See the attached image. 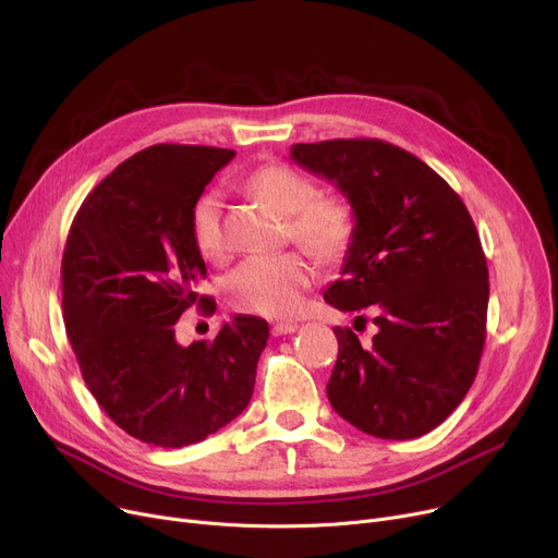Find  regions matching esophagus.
I'll return each instance as SVG.
<instances>
[{"instance_id":"esophagus-1","label":"esophagus","mask_w":558,"mask_h":558,"mask_svg":"<svg viewBox=\"0 0 558 558\" xmlns=\"http://www.w3.org/2000/svg\"><path fill=\"white\" fill-rule=\"evenodd\" d=\"M296 330H299V324H287V320H280V324H276V326L271 328V332H274L276 337L291 335V332H296Z\"/></svg>"}]
</instances>
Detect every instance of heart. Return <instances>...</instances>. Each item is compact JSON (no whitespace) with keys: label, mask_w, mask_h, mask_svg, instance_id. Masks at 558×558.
Returning a JSON list of instances; mask_svg holds the SVG:
<instances>
[{"label":"heart","mask_w":558,"mask_h":558,"mask_svg":"<svg viewBox=\"0 0 558 558\" xmlns=\"http://www.w3.org/2000/svg\"><path fill=\"white\" fill-rule=\"evenodd\" d=\"M248 187L271 208L289 215L291 240L316 259L335 262L353 244L355 213L341 196H318L316 185L287 165H264L248 179ZM223 196L210 190L196 198L190 232L198 253L208 259L223 255L221 230ZM314 280V264L305 253L287 251L251 255L226 280L230 303L262 316H289L301 307L305 289Z\"/></svg>","instance_id":"b5f03b06"}]
</instances>
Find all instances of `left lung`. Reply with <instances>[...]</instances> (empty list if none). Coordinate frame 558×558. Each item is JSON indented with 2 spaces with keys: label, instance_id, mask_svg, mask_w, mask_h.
<instances>
[{
  "label": "left lung",
  "instance_id": "8db88e82",
  "mask_svg": "<svg viewBox=\"0 0 558 558\" xmlns=\"http://www.w3.org/2000/svg\"><path fill=\"white\" fill-rule=\"evenodd\" d=\"M291 160L335 183L355 213L341 278L324 299L377 310L368 345L335 328L328 400L377 438L423 436L465 398L484 350L488 267L473 217L432 167L383 140L294 144Z\"/></svg>",
  "mask_w": 558,
  "mask_h": 558
}]
</instances>
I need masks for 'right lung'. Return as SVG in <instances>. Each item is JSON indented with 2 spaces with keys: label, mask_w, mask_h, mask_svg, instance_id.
<instances>
[{
  "label": "right lung",
  "mask_w": 558,
  "mask_h": 558,
  "mask_svg": "<svg viewBox=\"0 0 558 558\" xmlns=\"http://www.w3.org/2000/svg\"><path fill=\"white\" fill-rule=\"evenodd\" d=\"M230 149L154 144L87 194L63 253V318L87 389L114 425L144 444L203 441L251 402L269 324L240 314L215 341H175L205 262L190 215Z\"/></svg>",
  "instance_id": "obj_1"
}]
</instances>
